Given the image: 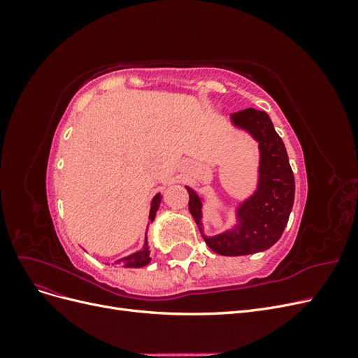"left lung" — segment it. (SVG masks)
Listing matches in <instances>:
<instances>
[{"instance_id": "8db88e82", "label": "left lung", "mask_w": 358, "mask_h": 358, "mask_svg": "<svg viewBox=\"0 0 358 358\" xmlns=\"http://www.w3.org/2000/svg\"><path fill=\"white\" fill-rule=\"evenodd\" d=\"M230 116L236 127L246 129L258 142V187L252 196L237 208L239 224L233 230L203 237L213 252L239 257L266 251L280 239L294 203L296 185L285 145L275 131L268 115L249 107ZM187 191L189 194L188 209L203 231L201 199L191 188L187 187Z\"/></svg>"}]
</instances>
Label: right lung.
<instances>
[{
	"label": "right lung",
	"instance_id": "right-lung-1",
	"mask_svg": "<svg viewBox=\"0 0 358 358\" xmlns=\"http://www.w3.org/2000/svg\"><path fill=\"white\" fill-rule=\"evenodd\" d=\"M159 201H161V196H159V194H157V196L152 200V203H150V212H149L150 222L155 220V213H157V210L159 208ZM146 231H148V229H146ZM149 262H150V251H149V248H148V239H146L145 241V248L142 249V251L134 252V254L128 255L125 258L117 259L116 264L124 263V267L138 268V267H145L146 264H149Z\"/></svg>",
	"mask_w": 358,
	"mask_h": 358
}]
</instances>
